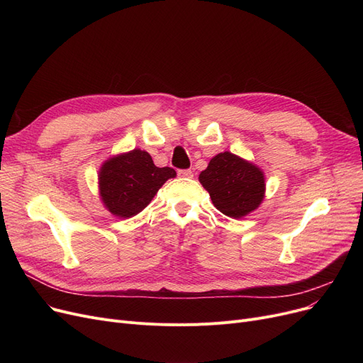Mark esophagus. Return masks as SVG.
Here are the masks:
<instances>
[{"label": "esophagus", "instance_id": "1", "mask_svg": "<svg viewBox=\"0 0 363 363\" xmlns=\"http://www.w3.org/2000/svg\"><path fill=\"white\" fill-rule=\"evenodd\" d=\"M178 175L182 177V178H193V170L189 169H184V170H179Z\"/></svg>", "mask_w": 363, "mask_h": 363}]
</instances>
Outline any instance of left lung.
I'll use <instances>...</instances> for the list:
<instances>
[{"label": "left lung", "instance_id": "1", "mask_svg": "<svg viewBox=\"0 0 363 363\" xmlns=\"http://www.w3.org/2000/svg\"><path fill=\"white\" fill-rule=\"evenodd\" d=\"M199 181L218 211L233 219L255 212L266 193L263 170L231 151L219 152L208 162Z\"/></svg>", "mask_w": 363, "mask_h": 363}]
</instances>
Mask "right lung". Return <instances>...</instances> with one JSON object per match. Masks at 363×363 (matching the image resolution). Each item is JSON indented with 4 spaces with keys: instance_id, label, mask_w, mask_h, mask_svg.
<instances>
[{
    "instance_id": "obj_1",
    "label": "right lung",
    "mask_w": 363,
    "mask_h": 363,
    "mask_svg": "<svg viewBox=\"0 0 363 363\" xmlns=\"http://www.w3.org/2000/svg\"><path fill=\"white\" fill-rule=\"evenodd\" d=\"M175 177L174 169L157 167L147 151L133 148L103 162L99 194L111 215L128 219L143 212L162 185Z\"/></svg>"
}]
</instances>
